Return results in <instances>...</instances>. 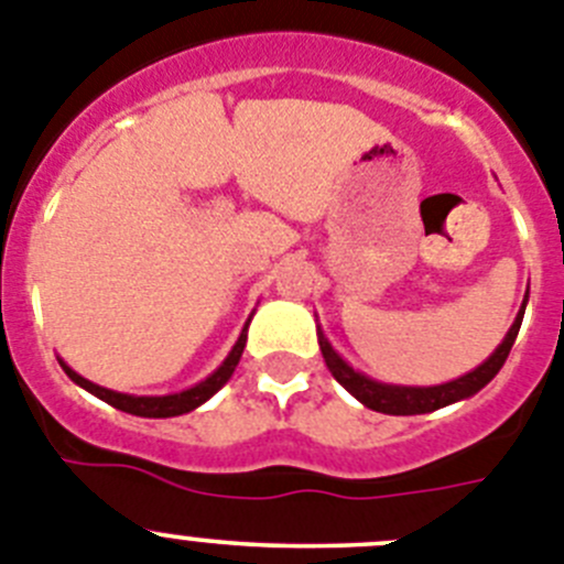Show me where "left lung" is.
Listing matches in <instances>:
<instances>
[{
	"label": "left lung",
	"mask_w": 564,
	"mask_h": 564,
	"mask_svg": "<svg viewBox=\"0 0 564 564\" xmlns=\"http://www.w3.org/2000/svg\"><path fill=\"white\" fill-rule=\"evenodd\" d=\"M529 301V294H525ZM525 301H522L520 312H517L514 323H511L509 334L503 337V343L497 345L495 354L486 359L484 365H478L475 370L464 373V377L453 379V382L433 384V388H404V384H384L377 382V379L365 377L359 370H354L351 365L345 362L337 351L332 348V343L326 339V334L317 328V343L319 351H323V359H326L332 377L343 384L354 399L365 404V408L377 410V413L388 415H419V413H433V410L446 408V404L460 402V399H469V395L478 393L480 388L491 382L497 377V370L503 368L506 357H509L511 345H514L517 332H520L522 314H525Z\"/></svg>",
	"instance_id": "8db88e82"
}]
</instances>
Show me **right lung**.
<instances>
[{
	"mask_svg": "<svg viewBox=\"0 0 564 564\" xmlns=\"http://www.w3.org/2000/svg\"><path fill=\"white\" fill-rule=\"evenodd\" d=\"M247 326H250V319H247L245 328H241V337L236 339V345H232V351L227 354L225 362L213 370L210 377L202 379V382L194 384V388L182 390V393H169V395L118 393V390L100 388V384L89 382V379H84L80 373H75L69 365L61 362V368H64V373H67L75 384H80V388L89 390L93 395L104 399V402L111 404V408H118V410H123V413H131V415H143V419H171V415H182V413H191V410H196L199 404H205L207 399L216 393V390H221V384H227V379H230L232 370H236L238 359H241V354H245Z\"/></svg>",
	"mask_w": 564,
	"mask_h": 564,
	"instance_id": "add662e5",
	"label": "right lung"
}]
</instances>
